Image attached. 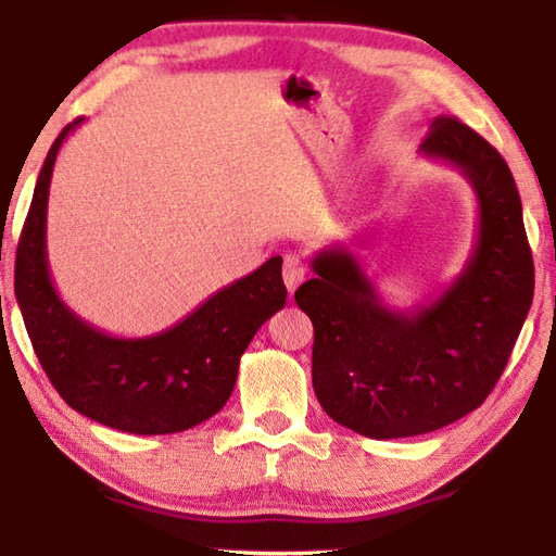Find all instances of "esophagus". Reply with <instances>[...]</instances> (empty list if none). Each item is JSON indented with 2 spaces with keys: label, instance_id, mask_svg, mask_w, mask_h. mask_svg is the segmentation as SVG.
Instances as JSON below:
<instances>
[{
  "label": "esophagus",
  "instance_id": "esophagus-1",
  "mask_svg": "<svg viewBox=\"0 0 556 556\" xmlns=\"http://www.w3.org/2000/svg\"><path fill=\"white\" fill-rule=\"evenodd\" d=\"M281 275H285V285H287L289 293L296 291L301 281L305 279V267L301 263V257L299 255H287L285 267H281Z\"/></svg>",
  "mask_w": 556,
  "mask_h": 556
}]
</instances>
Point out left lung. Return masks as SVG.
Masks as SVG:
<instances>
[{
	"instance_id": "1",
	"label": "left lung",
	"mask_w": 556,
	"mask_h": 556,
	"mask_svg": "<svg viewBox=\"0 0 556 556\" xmlns=\"http://www.w3.org/2000/svg\"><path fill=\"white\" fill-rule=\"evenodd\" d=\"M420 155L452 164L478 200L466 267L440 296L410 311L382 303L346 243L311 260L296 291L311 317L313 389L344 428L396 440L440 430L488 399L533 303V255L511 169L473 128L437 116Z\"/></svg>"
}]
</instances>
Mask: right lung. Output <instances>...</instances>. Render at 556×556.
<instances>
[{"label":"right lung","mask_w":556,"mask_h":556,"mask_svg":"<svg viewBox=\"0 0 556 556\" xmlns=\"http://www.w3.org/2000/svg\"><path fill=\"white\" fill-rule=\"evenodd\" d=\"M68 124L35 184L16 253V301L35 356L66 404L90 420L131 434L195 428L227 404L243 351L285 308L281 257L231 281L150 337H112L59 299L47 265V198L59 148L80 126Z\"/></svg>","instance_id":"add662e5"}]
</instances>
